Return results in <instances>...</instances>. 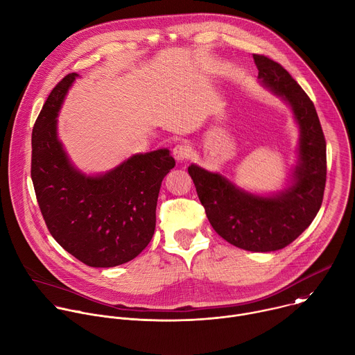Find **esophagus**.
Masks as SVG:
<instances>
[{
  "mask_svg": "<svg viewBox=\"0 0 355 355\" xmlns=\"http://www.w3.org/2000/svg\"><path fill=\"white\" fill-rule=\"evenodd\" d=\"M173 156L177 162H184L191 156V148L187 144H178L173 149Z\"/></svg>",
  "mask_w": 355,
  "mask_h": 355,
  "instance_id": "1",
  "label": "esophagus"
}]
</instances>
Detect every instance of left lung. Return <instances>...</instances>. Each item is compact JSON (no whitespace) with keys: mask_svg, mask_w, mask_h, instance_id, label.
Returning a JSON list of instances; mask_svg holds the SVG:
<instances>
[{"mask_svg":"<svg viewBox=\"0 0 355 355\" xmlns=\"http://www.w3.org/2000/svg\"><path fill=\"white\" fill-rule=\"evenodd\" d=\"M262 86L290 108L300 130L297 164L286 188L254 193L220 173L188 167L214 231L227 243L252 252H272L291 244L318 214L326 184V142L313 103L273 60L254 54Z\"/></svg>","mask_w":355,"mask_h":355,"instance_id":"obj_1","label":"left lung"}]
</instances>
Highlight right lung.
Instances as JSON below:
<instances>
[{
    "label": "right lung",
    "instance_id": "1",
    "mask_svg": "<svg viewBox=\"0 0 355 355\" xmlns=\"http://www.w3.org/2000/svg\"><path fill=\"white\" fill-rule=\"evenodd\" d=\"M78 76L69 73L53 89L35 123L32 181L53 239L87 266L112 268L150 243L162 181L175 160L157 149L100 174L76 168L58 138L57 116Z\"/></svg>",
    "mask_w": 355,
    "mask_h": 355
}]
</instances>
